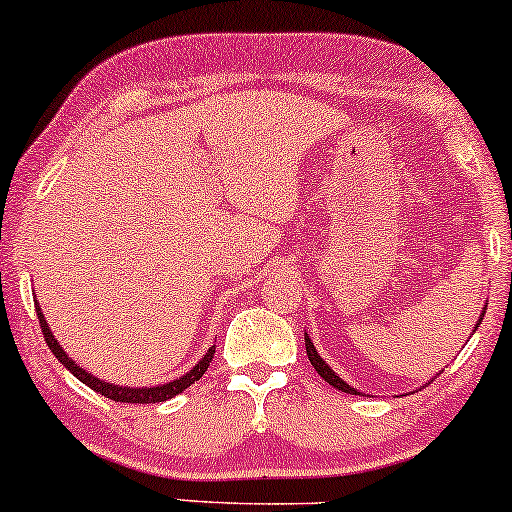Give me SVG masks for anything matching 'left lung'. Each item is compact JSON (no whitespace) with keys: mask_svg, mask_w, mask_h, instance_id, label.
<instances>
[{"mask_svg":"<svg viewBox=\"0 0 512 512\" xmlns=\"http://www.w3.org/2000/svg\"><path fill=\"white\" fill-rule=\"evenodd\" d=\"M484 309H487V307H484ZM482 316H484V314H482ZM482 316H480V323H482ZM480 323H477V326H480ZM477 326H475V328H477ZM304 347H307V357H309V361H312V366L316 368V373H319L321 378L326 380L328 385H333L335 390H340V392H347V394H357V390H354V387H349V385L345 383V380H340L338 375H335V373L331 371V368L326 366V361H323V359L319 357V354H316V349H314V342L309 340V335H307V333H304Z\"/></svg>","mask_w":512,"mask_h":512,"instance_id":"1","label":"left lung"}]
</instances>
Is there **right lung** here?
I'll return each mask as SVG.
<instances>
[{
	"mask_svg": "<svg viewBox=\"0 0 512 512\" xmlns=\"http://www.w3.org/2000/svg\"><path fill=\"white\" fill-rule=\"evenodd\" d=\"M35 309H37V319H40V326H42V335H44V340H47V345H49L51 352H54V357L61 361V364L66 366L68 371L73 373L77 380H82V383L87 385V387H92L94 392H99V394H103V397H108V399H113V401H127V404H158V401H167V399L177 397V394H181L184 390H189V387L196 383V380L203 378V373L208 371L210 361L215 359V347L217 345L210 347L208 354H205V357L200 359L198 364L193 366L189 373L181 375L179 380H172V383L160 385V387H118V385L106 383V380L94 378L92 373H87V371H84V368L77 366L75 361L70 359L66 352H63L61 345H58L54 335H51L47 321H44V316L40 312V304H35Z\"/></svg>",
	"mask_w": 512,
	"mask_h": 512,
	"instance_id": "right-lung-1",
	"label": "right lung"
}]
</instances>
